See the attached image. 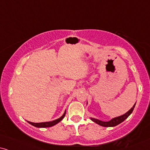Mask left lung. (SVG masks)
Here are the masks:
<instances>
[{
	"label": "left lung",
	"mask_w": 150,
	"mask_h": 150,
	"mask_svg": "<svg viewBox=\"0 0 150 150\" xmlns=\"http://www.w3.org/2000/svg\"><path fill=\"white\" fill-rule=\"evenodd\" d=\"M136 103L134 104L132 109H130L127 111V112L125 113V114L120 115V116L113 117V118H112L111 120H109V121H107V122H105V121H102L100 120H98V119L93 118V117H91V120L92 121H93L94 122L97 123V124L99 125L102 126V127H115V126L117 125L120 124L121 122H122L123 121H124L125 119H127L131 113H132V111H133L134 107H135Z\"/></svg>",
	"instance_id": "left-lung-1"
}]
</instances>
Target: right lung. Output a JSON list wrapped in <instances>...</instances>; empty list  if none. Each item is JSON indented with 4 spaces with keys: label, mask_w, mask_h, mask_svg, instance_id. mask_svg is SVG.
<instances>
[{
    "label": "right lung",
    "mask_w": 150,
    "mask_h": 150,
    "mask_svg": "<svg viewBox=\"0 0 150 150\" xmlns=\"http://www.w3.org/2000/svg\"><path fill=\"white\" fill-rule=\"evenodd\" d=\"M66 111H65V112L64 113V114L62 115L59 118L56 119V120H52V121H50V122H39V123H35V122H30V121H28V123H30V125H32L36 127H39V128H45V127H52L55 125L57 124L61 121L62 119L64 118V116L66 115Z\"/></svg>",
    "instance_id": "1"
}]
</instances>
